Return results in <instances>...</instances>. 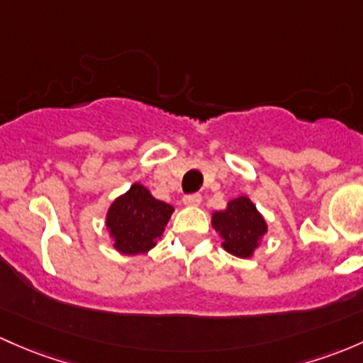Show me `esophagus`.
Instances as JSON below:
<instances>
[{
	"instance_id": "esophagus-1",
	"label": "esophagus",
	"mask_w": 363,
	"mask_h": 363,
	"mask_svg": "<svg viewBox=\"0 0 363 363\" xmlns=\"http://www.w3.org/2000/svg\"><path fill=\"white\" fill-rule=\"evenodd\" d=\"M182 203H184L186 207H198V205L201 203V196L198 193L188 194V196L182 198Z\"/></svg>"
}]
</instances>
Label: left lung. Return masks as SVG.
Returning <instances> with one entry per match:
<instances>
[{"label": "left lung", "instance_id": "8db88e82", "mask_svg": "<svg viewBox=\"0 0 363 363\" xmlns=\"http://www.w3.org/2000/svg\"><path fill=\"white\" fill-rule=\"evenodd\" d=\"M212 228L223 240L220 247L240 259L252 257L268 233V223L245 194L228 201L224 211L212 212Z\"/></svg>", "mask_w": 363, "mask_h": 363}]
</instances>
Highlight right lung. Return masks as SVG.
Masks as SVG:
<instances>
[{
	"label": "right lung",
	"instance_id": "1",
	"mask_svg": "<svg viewBox=\"0 0 363 363\" xmlns=\"http://www.w3.org/2000/svg\"><path fill=\"white\" fill-rule=\"evenodd\" d=\"M172 213V205L156 200L146 186L133 182L128 191L114 198L106 212L113 249L125 255L150 252L163 236Z\"/></svg>",
	"mask_w": 363,
	"mask_h": 363
}]
</instances>
